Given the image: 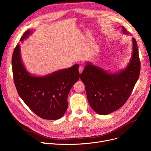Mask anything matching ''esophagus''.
<instances>
[{"label": "esophagus", "instance_id": "esophagus-1", "mask_svg": "<svg viewBox=\"0 0 151 151\" xmlns=\"http://www.w3.org/2000/svg\"><path fill=\"white\" fill-rule=\"evenodd\" d=\"M84 66L83 65H81L79 67V72L80 73H81L82 72H83V70H84Z\"/></svg>", "mask_w": 151, "mask_h": 151}]
</instances>
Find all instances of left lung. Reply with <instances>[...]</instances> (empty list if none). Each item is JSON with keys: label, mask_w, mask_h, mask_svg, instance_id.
<instances>
[{"label": "left lung", "mask_w": 151, "mask_h": 151, "mask_svg": "<svg viewBox=\"0 0 151 151\" xmlns=\"http://www.w3.org/2000/svg\"><path fill=\"white\" fill-rule=\"evenodd\" d=\"M122 32H128L122 26ZM81 74L90 106L99 114L106 115L119 109L127 102L137 81L140 71V61L136 40L132 38V53L124 69L109 73L103 68L86 63Z\"/></svg>", "instance_id": "8db88e82"}]
</instances>
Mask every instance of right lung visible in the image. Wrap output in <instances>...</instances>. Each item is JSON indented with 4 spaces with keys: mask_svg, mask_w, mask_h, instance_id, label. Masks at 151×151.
Segmentation results:
<instances>
[{
    "mask_svg": "<svg viewBox=\"0 0 151 151\" xmlns=\"http://www.w3.org/2000/svg\"><path fill=\"white\" fill-rule=\"evenodd\" d=\"M26 31L20 41L32 34ZM79 65L54 72L43 76L31 75L25 68L17 45L12 57L14 84L20 97L36 115L43 119L57 120L65 114L67 97L72 87L79 78Z\"/></svg>",
    "mask_w": 151,
    "mask_h": 151,
    "instance_id": "add662e5",
    "label": "right lung"
}]
</instances>
